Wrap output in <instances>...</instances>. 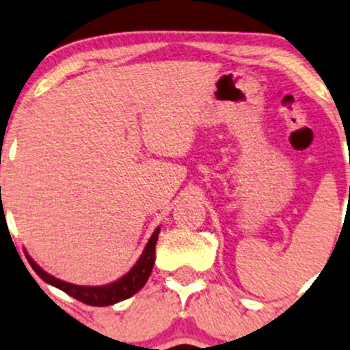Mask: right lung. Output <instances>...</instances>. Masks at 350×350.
<instances>
[{"label":"right lung","mask_w":350,"mask_h":350,"mask_svg":"<svg viewBox=\"0 0 350 350\" xmlns=\"http://www.w3.org/2000/svg\"><path fill=\"white\" fill-rule=\"evenodd\" d=\"M157 237H159V228L154 232L150 241L147 242L146 249H144L142 256H140V259L137 260L135 266H133L125 276L120 278L118 281H115V283L107 284V286H77V284L66 283V281L57 280V278L51 276V274L45 273L44 269H40L28 254H25V256H27L31 269H33L35 273L45 281V283L62 289V291L67 293L69 296L86 303V305L108 306V305H113V303H118V301H123V299L130 298V296L135 295L137 291H140V289L144 288V284L147 283V280H149L154 267L155 243H157Z\"/></svg>","instance_id":"1"}]
</instances>
